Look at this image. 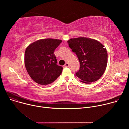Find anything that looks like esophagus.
<instances>
[{
	"instance_id": "34e87169",
	"label": "esophagus",
	"mask_w": 129,
	"mask_h": 129,
	"mask_svg": "<svg viewBox=\"0 0 129 129\" xmlns=\"http://www.w3.org/2000/svg\"><path fill=\"white\" fill-rule=\"evenodd\" d=\"M64 66H65V67H69V64H68V63H66L65 64V65H64Z\"/></svg>"
}]
</instances>
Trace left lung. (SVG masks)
<instances>
[{"label":"left lung","mask_w":129,"mask_h":129,"mask_svg":"<svg viewBox=\"0 0 129 129\" xmlns=\"http://www.w3.org/2000/svg\"><path fill=\"white\" fill-rule=\"evenodd\" d=\"M67 42L80 62V70L75 75L80 81L91 84L99 80L108 62V53L104 46L98 40L86 37L72 38Z\"/></svg>","instance_id":"left-lung-1"}]
</instances>
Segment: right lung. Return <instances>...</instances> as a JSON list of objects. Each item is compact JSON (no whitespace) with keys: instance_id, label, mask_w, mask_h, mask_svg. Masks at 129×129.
I'll return each instance as SVG.
<instances>
[{"instance_id":"right-lung-1","label":"right lung","mask_w":129,"mask_h":129,"mask_svg":"<svg viewBox=\"0 0 129 129\" xmlns=\"http://www.w3.org/2000/svg\"><path fill=\"white\" fill-rule=\"evenodd\" d=\"M62 40L51 38L40 39L26 48L24 64L30 77L36 83L47 85L53 82L62 73L63 68L57 64L53 54Z\"/></svg>"}]
</instances>
